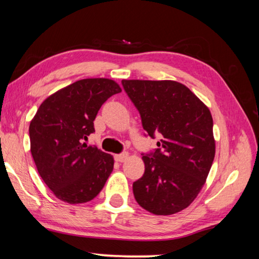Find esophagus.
Listing matches in <instances>:
<instances>
[{
    "label": "esophagus",
    "mask_w": 259,
    "mask_h": 259,
    "mask_svg": "<svg viewBox=\"0 0 259 259\" xmlns=\"http://www.w3.org/2000/svg\"><path fill=\"white\" fill-rule=\"evenodd\" d=\"M128 158H129V154L126 153V152H124V153L115 155V160H116V161H118V162H124Z\"/></svg>",
    "instance_id": "obj_1"
}]
</instances>
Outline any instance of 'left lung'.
Listing matches in <instances>:
<instances>
[{
  "label": "left lung",
  "mask_w": 259,
  "mask_h": 259,
  "mask_svg": "<svg viewBox=\"0 0 259 259\" xmlns=\"http://www.w3.org/2000/svg\"><path fill=\"white\" fill-rule=\"evenodd\" d=\"M158 149L143 153L144 175L133 184L135 199L157 215L188 207L203 188L215 154L212 115L186 85L174 80H122Z\"/></svg>",
  "instance_id": "left-lung-1"
}]
</instances>
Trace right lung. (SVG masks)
Masks as SVG:
<instances>
[{"mask_svg":"<svg viewBox=\"0 0 259 259\" xmlns=\"http://www.w3.org/2000/svg\"><path fill=\"white\" fill-rule=\"evenodd\" d=\"M122 91L107 78L77 80L49 96L30 123L31 153L41 179L69 204L92 200L109 178L114 159L84 141L94 133L104 102Z\"/></svg>","mask_w":259,"mask_h":259,"instance_id":"obj_1","label":"right lung"}]
</instances>
